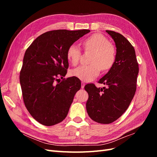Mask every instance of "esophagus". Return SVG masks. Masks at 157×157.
Listing matches in <instances>:
<instances>
[{"label": "esophagus", "mask_w": 157, "mask_h": 157, "mask_svg": "<svg viewBox=\"0 0 157 157\" xmlns=\"http://www.w3.org/2000/svg\"><path fill=\"white\" fill-rule=\"evenodd\" d=\"M84 86H85V82H81V88H84Z\"/></svg>", "instance_id": "esophagus-1"}]
</instances>
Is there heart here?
Here are the masks:
<instances>
[{"mask_svg":"<svg viewBox=\"0 0 157 157\" xmlns=\"http://www.w3.org/2000/svg\"><path fill=\"white\" fill-rule=\"evenodd\" d=\"M82 44L85 51L92 52L89 65H84L71 71V74L85 82L96 78L102 69L106 71L115 64L117 50L115 45L101 33H94L85 39ZM67 58L70 63L76 66L81 58V50L76 44H71L67 51Z\"/></svg>","mask_w":157,"mask_h":157,"instance_id":"obj_1","label":"heart"}]
</instances>
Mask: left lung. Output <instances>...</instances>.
Returning a JSON list of instances; mask_svg holds the SVG:
<instances>
[{
  "label": "left lung",
  "instance_id": "8db88e82",
  "mask_svg": "<svg viewBox=\"0 0 157 157\" xmlns=\"http://www.w3.org/2000/svg\"><path fill=\"white\" fill-rule=\"evenodd\" d=\"M115 42L117 58L115 64L98 82L107 87L98 88L88 84L86 111L89 117L100 124H110L124 113L134 98L139 73L134 48L121 34L107 30Z\"/></svg>",
  "mask_w": 157,
  "mask_h": 157
}]
</instances>
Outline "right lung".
I'll use <instances>...</instances> for the list:
<instances>
[{"mask_svg": "<svg viewBox=\"0 0 157 157\" xmlns=\"http://www.w3.org/2000/svg\"><path fill=\"white\" fill-rule=\"evenodd\" d=\"M90 31H47L26 50L20 75L23 99L27 111L41 124L53 126L67 117L81 83L75 77L58 80L67 72L68 48Z\"/></svg>", "mask_w": 157, "mask_h": 157, "instance_id": "obj_1", "label": "right lung"}]
</instances>
